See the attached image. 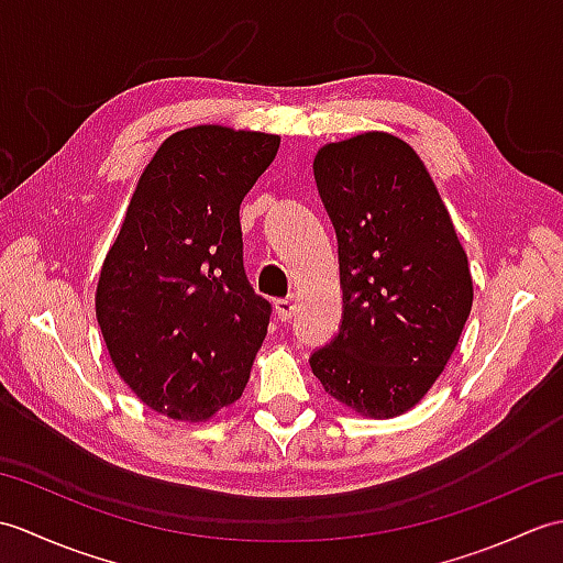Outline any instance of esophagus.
<instances>
[{
	"label": "esophagus",
	"mask_w": 563,
	"mask_h": 563,
	"mask_svg": "<svg viewBox=\"0 0 563 563\" xmlns=\"http://www.w3.org/2000/svg\"><path fill=\"white\" fill-rule=\"evenodd\" d=\"M295 312H297V297L295 295L283 297V300H275V314H278V319L288 321V319H292Z\"/></svg>",
	"instance_id": "esophagus-1"
}]
</instances>
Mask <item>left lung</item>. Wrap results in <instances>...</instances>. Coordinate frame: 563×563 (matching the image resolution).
Here are the masks:
<instances>
[{"label": "left lung", "instance_id": "8db88e82", "mask_svg": "<svg viewBox=\"0 0 563 563\" xmlns=\"http://www.w3.org/2000/svg\"><path fill=\"white\" fill-rule=\"evenodd\" d=\"M339 239L343 321L309 357L329 397L367 418L421 401L452 357L474 283L450 212L409 142L369 130L314 157Z\"/></svg>", "mask_w": 563, "mask_h": 563}]
</instances>
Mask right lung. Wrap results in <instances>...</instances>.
I'll use <instances>...</instances> for the list:
<instances>
[{
  "mask_svg": "<svg viewBox=\"0 0 563 563\" xmlns=\"http://www.w3.org/2000/svg\"><path fill=\"white\" fill-rule=\"evenodd\" d=\"M278 135L194 125L142 172L97 285V319L118 375L152 411L208 421L249 382L271 305L242 261L239 206Z\"/></svg>",
  "mask_w": 563,
  "mask_h": 563,
  "instance_id": "obj_1",
  "label": "right lung"
}]
</instances>
